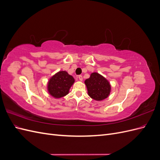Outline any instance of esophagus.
Segmentation results:
<instances>
[{"label":"esophagus","mask_w":160,"mask_h":160,"mask_svg":"<svg viewBox=\"0 0 160 160\" xmlns=\"http://www.w3.org/2000/svg\"><path fill=\"white\" fill-rule=\"evenodd\" d=\"M78 78L80 81H83V76H82V75H79Z\"/></svg>","instance_id":"obj_1"}]
</instances>
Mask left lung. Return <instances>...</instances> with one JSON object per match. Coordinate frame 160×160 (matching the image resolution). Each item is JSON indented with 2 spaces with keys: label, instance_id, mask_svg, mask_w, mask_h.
<instances>
[{
  "label": "left lung",
  "instance_id": "1",
  "mask_svg": "<svg viewBox=\"0 0 160 160\" xmlns=\"http://www.w3.org/2000/svg\"><path fill=\"white\" fill-rule=\"evenodd\" d=\"M85 83L88 91V95L92 99L97 101L107 98L109 95L111 85L108 81L98 72L91 73Z\"/></svg>",
  "mask_w": 160,
  "mask_h": 160
}]
</instances>
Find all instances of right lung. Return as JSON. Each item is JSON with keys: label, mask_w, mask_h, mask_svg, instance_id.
<instances>
[{"label": "right lung", "mask_w": 160, "mask_h": 160, "mask_svg": "<svg viewBox=\"0 0 160 160\" xmlns=\"http://www.w3.org/2000/svg\"><path fill=\"white\" fill-rule=\"evenodd\" d=\"M75 79L66 71H59L51 77L48 85L49 93L55 98H61L68 94Z\"/></svg>", "instance_id": "1"}]
</instances>
